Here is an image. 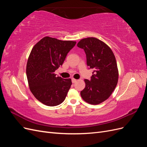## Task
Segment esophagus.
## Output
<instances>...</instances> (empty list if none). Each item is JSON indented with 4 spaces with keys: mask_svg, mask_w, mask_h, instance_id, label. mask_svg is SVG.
<instances>
[{
    "mask_svg": "<svg viewBox=\"0 0 147 147\" xmlns=\"http://www.w3.org/2000/svg\"><path fill=\"white\" fill-rule=\"evenodd\" d=\"M77 82V80L76 79H74V78H72V82L73 83H75Z\"/></svg>",
    "mask_w": 147,
    "mask_h": 147,
    "instance_id": "1",
    "label": "esophagus"
}]
</instances>
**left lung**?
Instances as JSON below:
<instances>
[{"instance_id": "8db88e82", "label": "left lung", "mask_w": 147, "mask_h": 147, "mask_svg": "<svg viewBox=\"0 0 147 147\" xmlns=\"http://www.w3.org/2000/svg\"><path fill=\"white\" fill-rule=\"evenodd\" d=\"M77 47L83 49L89 69H93L91 80L85 79L86 86L80 92L88 103L97 105L107 99L116 88L118 70L115 55L110 47L94 37L82 39Z\"/></svg>"}]
</instances>
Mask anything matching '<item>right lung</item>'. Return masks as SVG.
I'll use <instances>...</instances> for the list:
<instances>
[{"mask_svg":"<svg viewBox=\"0 0 147 147\" xmlns=\"http://www.w3.org/2000/svg\"><path fill=\"white\" fill-rule=\"evenodd\" d=\"M76 42L62 41L45 37L33 47L26 66L30 90L38 100L48 106L61 104L72 84L70 78L56 77L55 70L63 65Z\"/></svg>","mask_w":147,"mask_h":147,"instance_id":"add662e5","label":"right lung"}]
</instances>
